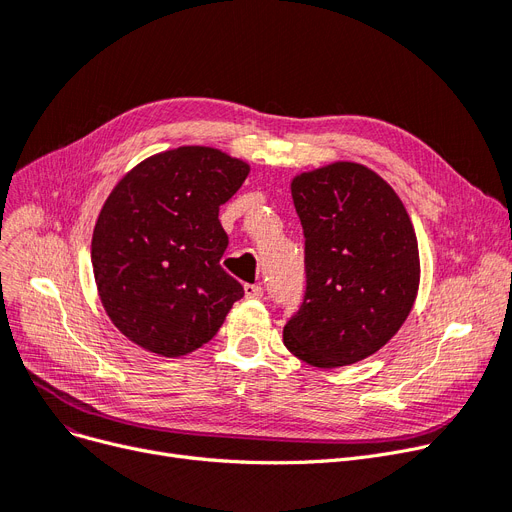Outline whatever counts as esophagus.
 <instances>
[{"label":"esophagus","instance_id":"1","mask_svg":"<svg viewBox=\"0 0 512 512\" xmlns=\"http://www.w3.org/2000/svg\"><path fill=\"white\" fill-rule=\"evenodd\" d=\"M244 297H247V299H261L263 288L259 284H244Z\"/></svg>","mask_w":512,"mask_h":512}]
</instances>
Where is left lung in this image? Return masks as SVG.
Returning <instances> with one entry per match:
<instances>
[{"label": "left lung", "instance_id": "left-lung-1", "mask_svg": "<svg viewBox=\"0 0 512 512\" xmlns=\"http://www.w3.org/2000/svg\"><path fill=\"white\" fill-rule=\"evenodd\" d=\"M305 236V299L284 345L316 368L360 362L406 322L420 282L418 242L395 190L372 169L337 161L291 182Z\"/></svg>", "mask_w": 512, "mask_h": 512}]
</instances>
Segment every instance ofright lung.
<instances>
[{"instance_id": "right-lung-1", "label": "right lung", "mask_w": 512, "mask_h": 512, "mask_svg": "<svg viewBox=\"0 0 512 512\" xmlns=\"http://www.w3.org/2000/svg\"><path fill=\"white\" fill-rule=\"evenodd\" d=\"M251 167L209 146L144 159L108 194L92 236V268L108 318L138 347L180 358L209 343L244 297L219 265L228 234L219 207Z\"/></svg>"}]
</instances>
